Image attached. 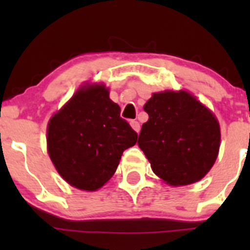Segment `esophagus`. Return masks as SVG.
Instances as JSON below:
<instances>
[{"label":"esophagus","mask_w":250,"mask_h":250,"mask_svg":"<svg viewBox=\"0 0 250 250\" xmlns=\"http://www.w3.org/2000/svg\"><path fill=\"white\" fill-rule=\"evenodd\" d=\"M130 125H132V128L137 133L140 132V125H139V122H138V121H134V120L130 121Z\"/></svg>","instance_id":"obj_1"}]
</instances>
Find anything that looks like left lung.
I'll use <instances>...</instances> for the list:
<instances>
[{"mask_svg": "<svg viewBox=\"0 0 250 250\" xmlns=\"http://www.w3.org/2000/svg\"><path fill=\"white\" fill-rule=\"evenodd\" d=\"M148 121L138 145L156 175L173 186L201 180L210 170L220 147L215 116L190 93H155L144 105Z\"/></svg>", "mask_w": 250, "mask_h": 250, "instance_id": "1", "label": "left lung"}]
</instances>
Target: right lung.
<instances>
[{"mask_svg":"<svg viewBox=\"0 0 250 250\" xmlns=\"http://www.w3.org/2000/svg\"><path fill=\"white\" fill-rule=\"evenodd\" d=\"M102 84L82 87L49 121L48 153L58 173L75 188L95 191L117 169L138 134Z\"/></svg>","mask_w":250,"mask_h":250,"instance_id":"add662e5","label":"right lung"}]
</instances>
